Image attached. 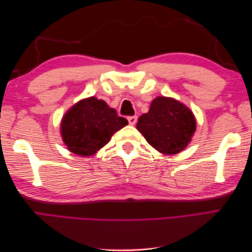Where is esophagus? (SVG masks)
Segmentation results:
<instances>
[{"label":"esophagus","instance_id":"34e87169","mask_svg":"<svg viewBox=\"0 0 252 252\" xmlns=\"http://www.w3.org/2000/svg\"><path fill=\"white\" fill-rule=\"evenodd\" d=\"M136 121H138V117L136 116H132V117H128V122L130 125H134L136 123Z\"/></svg>","mask_w":252,"mask_h":252}]
</instances>
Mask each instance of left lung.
<instances>
[{
  "label": "left lung",
  "mask_w": 252,
  "mask_h": 252,
  "mask_svg": "<svg viewBox=\"0 0 252 252\" xmlns=\"http://www.w3.org/2000/svg\"><path fill=\"white\" fill-rule=\"evenodd\" d=\"M196 122L192 111L171 97L158 96L139 118L136 129L164 155L179 154L191 141Z\"/></svg>",
  "instance_id": "1"
}]
</instances>
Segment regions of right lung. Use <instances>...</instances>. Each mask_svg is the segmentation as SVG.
Returning <instances> with one entry per match:
<instances>
[{
    "label": "right lung",
    "mask_w": 252,
    "mask_h": 252,
    "mask_svg": "<svg viewBox=\"0 0 252 252\" xmlns=\"http://www.w3.org/2000/svg\"><path fill=\"white\" fill-rule=\"evenodd\" d=\"M128 124L103 100L94 96L78 102L61 123V134L68 150L81 157L94 155L107 144L114 132Z\"/></svg>",
    "instance_id": "add662e5"
}]
</instances>
